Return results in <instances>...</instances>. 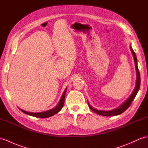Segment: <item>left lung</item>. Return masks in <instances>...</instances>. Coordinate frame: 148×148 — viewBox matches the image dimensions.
<instances>
[{
    "mask_svg": "<svg viewBox=\"0 0 148 148\" xmlns=\"http://www.w3.org/2000/svg\"><path fill=\"white\" fill-rule=\"evenodd\" d=\"M130 49L132 53L134 60L135 67H136V86H135L134 90L132 93L130 95V97L127 99L124 102L122 103L119 106H118L117 108H114L113 110H101L95 108L94 107H92V106L90 104V103L88 101V106L89 107H90V108L92 112H95L98 115H101L103 116H115V115L121 114V113H122L123 112H125L126 110L129 107V106L130 105V104H131V103L134 100V99L135 98L137 92H138L139 90L140 84V77L139 71L138 69V67H137V60L136 55L131 45H130Z\"/></svg>",
    "mask_w": 148,
    "mask_h": 148,
    "instance_id": "left-lung-1",
    "label": "left lung"
}]
</instances>
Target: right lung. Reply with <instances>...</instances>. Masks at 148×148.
Masks as SVG:
<instances>
[{
	"mask_svg": "<svg viewBox=\"0 0 148 148\" xmlns=\"http://www.w3.org/2000/svg\"><path fill=\"white\" fill-rule=\"evenodd\" d=\"M67 90V88L65 89L63 94H62V97L60 99V101H58V104L57 105L56 107L53 108L52 109H50V110H49L42 112H37V113L26 112V111L20 109V108H19V110L21 112H23V113H25V114H26V115L33 116H35V117H38V118H48V117H50V116H53L54 115H56V113H57L58 112H59L61 110V109L62 108L63 106H64V103L65 96H66Z\"/></svg>",
	"mask_w": 148,
	"mask_h": 148,
	"instance_id": "1",
	"label": "right lung"
}]
</instances>
